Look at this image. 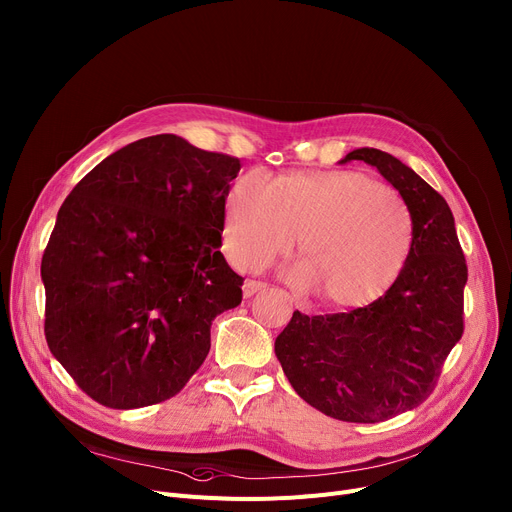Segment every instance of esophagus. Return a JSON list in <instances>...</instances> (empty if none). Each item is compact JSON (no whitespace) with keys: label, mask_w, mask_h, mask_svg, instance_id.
I'll list each match as a JSON object with an SVG mask.
<instances>
[{"label":"esophagus","mask_w":512,"mask_h":512,"mask_svg":"<svg viewBox=\"0 0 512 512\" xmlns=\"http://www.w3.org/2000/svg\"><path fill=\"white\" fill-rule=\"evenodd\" d=\"M267 286L263 284V282H255V280H247L245 284H243V296L245 298H251V296H255L257 292H261V290H265Z\"/></svg>","instance_id":"esophagus-1"}]
</instances>
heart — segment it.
<instances>
[{
	"label": "heart",
	"mask_w": 512,
	"mask_h": 512,
	"mask_svg": "<svg viewBox=\"0 0 512 512\" xmlns=\"http://www.w3.org/2000/svg\"><path fill=\"white\" fill-rule=\"evenodd\" d=\"M306 253L288 280L322 290L329 304L376 302L398 280L414 241V216L392 188L357 171L241 175L224 198L222 249L237 269H259L294 247Z\"/></svg>",
	"instance_id": "b5f03b06"
}]
</instances>
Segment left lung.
<instances>
[{
  "label": "left lung",
  "instance_id": "obj_1",
  "mask_svg": "<svg viewBox=\"0 0 512 512\" xmlns=\"http://www.w3.org/2000/svg\"><path fill=\"white\" fill-rule=\"evenodd\" d=\"M376 167L414 216V241L394 286L337 314L294 312L275 355L302 400L345 423H382L423 404L463 335L468 265L445 198L400 159L355 149L341 163Z\"/></svg>",
  "mask_w": 512,
  "mask_h": 512
}]
</instances>
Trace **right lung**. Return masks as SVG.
<instances>
[{"mask_svg":"<svg viewBox=\"0 0 512 512\" xmlns=\"http://www.w3.org/2000/svg\"><path fill=\"white\" fill-rule=\"evenodd\" d=\"M237 157L175 134L106 157L63 202L44 249V335L96 402L128 410L175 396L210 351L212 320L241 304L220 253Z\"/></svg>","mask_w":512,"mask_h":512,"instance_id":"1","label":"right lung"}]
</instances>
